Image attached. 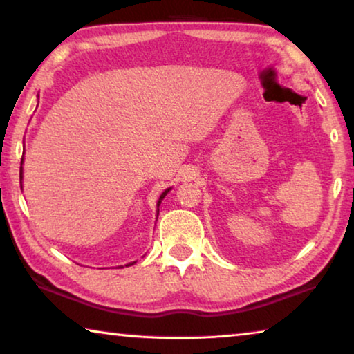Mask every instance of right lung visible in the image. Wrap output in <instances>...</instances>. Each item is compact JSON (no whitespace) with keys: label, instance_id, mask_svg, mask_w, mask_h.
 <instances>
[{"label":"right lung","instance_id":"add662e5","mask_svg":"<svg viewBox=\"0 0 354 354\" xmlns=\"http://www.w3.org/2000/svg\"><path fill=\"white\" fill-rule=\"evenodd\" d=\"M22 161H24V160H22ZM20 178H22V167H20ZM169 189H171V188H167V189H165V192H162V194H161V196H160V201H158V206H160V204H161V199L166 196ZM132 263H136V262H132ZM132 263H129V265H132ZM129 265H126V266H129Z\"/></svg>","mask_w":354,"mask_h":354}]
</instances>
